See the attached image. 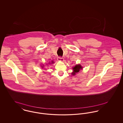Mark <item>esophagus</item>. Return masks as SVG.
Returning <instances> with one entry per match:
<instances>
[{"label":"esophagus","instance_id":"obj_1","mask_svg":"<svg viewBox=\"0 0 123 123\" xmlns=\"http://www.w3.org/2000/svg\"><path fill=\"white\" fill-rule=\"evenodd\" d=\"M58 60H59V61H64V59L63 58H62L61 57H59L58 58Z\"/></svg>","mask_w":123,"mask_h":123}]
</instances>
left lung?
Listing matches in <instances>:
<instances>
[{
	"label": "left lung",
	"instance_id": "1",
	"mask_svg": "<svg viewBox=\"0 0 123 123\" xmlns=\"http://www.w3.org/2000/svg\"><path fill=\"white\" fill-rule=\"evenodd\" d=\"M82 66L80 64H76V65L73 68V72L72 73V74L73 75H75L76 73L78 72L79 70H81V69H82Z\"/></svg>",
	"mask_w": 123,
	"mask_h": 123
}]
</instances>
